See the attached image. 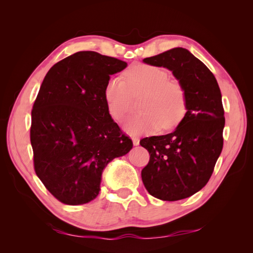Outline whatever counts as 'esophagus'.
Masks as SVG:
<instances>
[{
    "label": "esophagus",
    "mask_w": 253,
    "mask_h": 253,
    "mask_svg": "<svg viewBox=\"0 0 253 253\" xmlns=\"http://www.w3.org/2000/svg\"><path fill=\"white\" fill-rule=\"evenodd\" d=\"M132 141H133L134 145H138L139 144V138H137V137H133Z\"/></svg>",
    "instance_id": "34e87169"
}]
</instances>
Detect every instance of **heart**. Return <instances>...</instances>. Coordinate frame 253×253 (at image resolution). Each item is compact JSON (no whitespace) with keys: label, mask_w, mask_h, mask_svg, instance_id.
<instances>
[{"label":"heart","mask_w":253,"mask_h":253,"mask_svg":"<svg viewBox=\"0 0 253 253\" xmlns=\"http://www.w3.org/2000/svg\"><path fill=\"white\" fill-rule=\"evenodd\" d=\"M126 83L112 77L105 83L104 100L115 120H120L129 109L131 94L145 91L139 110L126 118L122 127L129 135L155 132L160 127L170 128L185 116L186 91L178 81L169 80V74L162 67L139 64L126 73Z\"/></svg>","instance_id":"1"}]
</instances>
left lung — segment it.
<instances>
[{
    "label": "left lung",
    "instance_id": "left-lung-1",
    "mask_svg": "<svg viewBox=\"0 0 253 253\" xmlns=\"http://www.w3.org/2000/svg\"><path fill=\"white\" fill-rule=\"evenodd\" d=\"M142 61L172 72L185 88L187 112L172 133L140 140L150 153L141 178L158 200H183L207 185L223 150L220 89L209 68L186 48L175 47Z\"/></svg>",
    "mask_w": 253,
    "mask_h": 253
}]
</instances>
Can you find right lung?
Here are the masks:
<instances>
[{
	"instance_id": "add662e5",
	"label": "right lung",
	"mask_w": 253,
	"mask_h": 253,
	"mask_svg": "<svg viewBox=\"0 0 253 253\" xmlns=\"http://www.w3.org/2000/svg\"><path fill=\"white\" fill-rule=\"evenodd\" d=\"M126 66L96 51H78L53 65L41 84L30 127L35 171L63 204L95 200L104 168L133 148L103 95L111 75Z\"/></svg>"
}]
</instances>
